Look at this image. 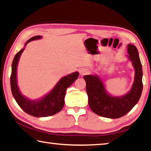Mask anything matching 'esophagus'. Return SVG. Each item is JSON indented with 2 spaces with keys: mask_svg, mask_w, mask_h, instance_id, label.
Masks as SVG:
<instances>
[{
  "mask_svg": "<svg viewBox=\"0 0 151 151\" xmlns=\"http://www.w3.org/2000/svg\"><path fill=\"white\" fill-rule=\"evenodd\" d=\"M88 73H89V71H88V70H87L86 68H81V69L80 70V74L82 76L87 75Z\"/></svg>",
  "mask_w": 151,
  "mask_h": 151,
  "instance_id": "1",
  "label": "esophagus"
}]
</instances>
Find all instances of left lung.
I'll return each mask as SVG.
<instances>
[{
    "instance_id": "obj_1",
    "label": "left lung",
    "mask_w": 151,
    "mask_h": 151,
    "mask_svg": "<svg viewBox=\"0 0 151 151\" xmlns=\"http://www.w3.org/2000/svg\"><path fill=\"white\" fill-rule=\"evenodd\" d=\"M127 57L135 68V78L130 91L122 96H113L107 92L102 81L98 75H85L88 105L98 116L116 119L127 114L140 99L142 90V70L137 49L127 45Z\"/></svg>"
}]
</instances>
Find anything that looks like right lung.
<instances>
[{"label":"right lung","mask_w":151,"mask_h":151,"mask_svg":"<svg viewBox=\"0 0 151 151\" xmlns=\"http://www.w3.org/2000/svg\"><path fill=\"white\" fill-rule=\"evenodd\" d=\"M42 36L36 35L30 38L25 43V46L33 40L41 39ZM24 48L16 54L12 63V73L10 76V87L14 98L19 106L30 116L42 117L51 116L61 110L65 104V96L67 88L69 87L76 79L79 73L75 72L63 76L55 86L50 92L39 100H32L22 94L17 84V66L19 59Z\"/></svg>","instance_id":"right-lung-1"}]
</instances>
